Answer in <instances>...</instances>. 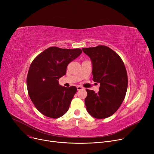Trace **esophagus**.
I'll list each match as a JSON object with an SVG mask.
<instances>
[{
	"label": "esophagus",
	"mask_w": 154,
	"mask_h": 154,
	"mask_svg": "<svg viewBox=\"0 0 154 154\" xmlns=\"http://www.w3.org/2000/svg\"><path fill=\"white\" fill-rule=\"evenodd\" d=\"M77 91H80V90H82L84 88H83L82 87H81V86L78 85V86L77 87Z\"/></svg>",
	"instance_id": "34e87169"
}]
</instances>
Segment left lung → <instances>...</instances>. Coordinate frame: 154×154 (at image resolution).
<instances>
[{"instance_id":"obj_1","label":"left lung","mask_w":154,"mask_h":154,"mask_svg":"<svg viewBox=\"0 0 154 154\" xmlns=\"http://www.w3.org/2000/svg\"><path fill=\"white\" fill-rule=\"evenodd\" d=\"M92 63V80L100 84L99 91L86 89L87 110L96 119H106L119 109L125 97L128 78L120 57L105 45L84 48Z\"/></svg>"}]
</instances>
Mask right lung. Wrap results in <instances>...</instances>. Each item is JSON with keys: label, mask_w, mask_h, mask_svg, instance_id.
Listing matches in <instances>:
<instances>
[{"label": "right lung", "mask_w": 154, "mask_h": 154, "mask_svg": "<svg viewBox=\"0 0 154 154\" xmlns=\"http://www.w3.org/2000/svg\"><path fill=\"white\" fill-rule=\"evenodd\" d=\"M82 52L80 48L51 47L32 61L27 77V91L32 102L43 115L57 119L69 110L77 88L62 87L58 80L66 74L68 64Z\"/></svg>", "instance_id": "add662e5"}]
</instances>
